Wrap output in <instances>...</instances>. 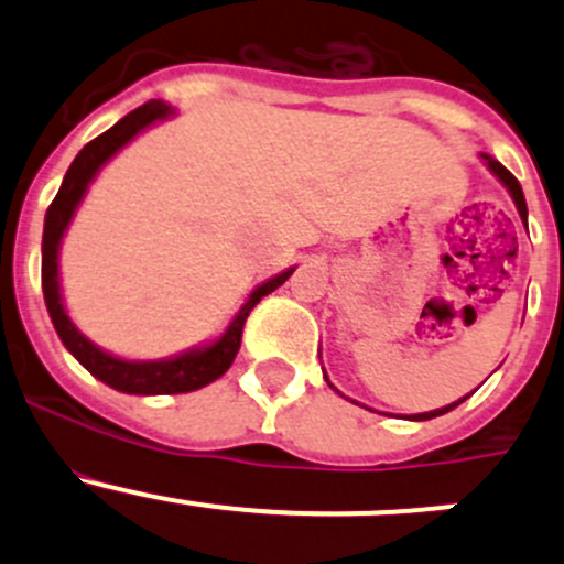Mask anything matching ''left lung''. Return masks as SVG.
I'll return each instance as SVG.
<instances>
[{
  "label": "left lung",
  "mask_w": 564,
  "mask_h": 564,
  "mask_svg": "<svg viewBox=\"0 0 564 564\" xmlns=\"http://www.w3.org/2000/svg\"><path fill=\"white\" fill-rule=\"evenodd\" d=\"M486 158V163H488V169H491L494 174L499 176V180L505 182V187H508L510 191V196H513V202H516V207H519V215H521V220H524L527 224V202H524V191H521V185H519V180H516L513 174L508 172V169L502 166V163L499 161H494V158H488V155H482ZM327 379V377H324ZM471 395V392H469ZM469 395H464L460 398V401H456V403H451V406H442V409H434V412H423V414H412V420H431V417H440V414H445V412H451V409H456L458 403H464L466 398Z\"/></svg>",
  "instance_id": "1"
}]
</instances>
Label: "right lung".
<instances>
[{
	"label": "right lung",
	"instance_id": "add662e5",
	"mask_svg": "<svg viewBox=\"0 0 564 564\" xmlns=\"http://www.w3.org/2000/svg\"><path fill=\"white\" fill-rule=\"evenodd\" d=\"M172 106L161 104V100H150V104L139 106L135 111H130L128 117L119 119L113 128H108L106 133L98 135V139L89 141V144L78 152L76 161L70 163V169H67L59 193H56L48 213H45L43 226V297L45 308H48L51 314V322H54L56 327V335H59L62 344L67 346V351H70L93 377H98L100 382L108 384V388L130 392V395H174V392L207 388L209 382L224 377V373L229 371L231 362H235L237 351H240L242 327H246L250 311L256 308V303H261V297H267V294L275 292L281 283H286V278L294 272L292 267V270L281 272V275L270 278V281L261 283L259 289H253L248 303L242 305L240 314L235 316L229 329H226L215 344L204 346V349L185 351V355L172 357V360H119V357L106 355L104 349H98L93 340H87L78 333L76 324H73L70 316L65 314V305H62L59 294V270H56L59 264H56V256H59L62 235H65L73 213H76L78 202H82L84 193H87L89 182H93V176L98 174V169L104 166L108 158H111L113 152L122 150V147L128 144L135 133H141L147 124L172 117Z\"/></svg>",
	"mask_w": 564,
	"mask_h": 564
}]
</instances>
